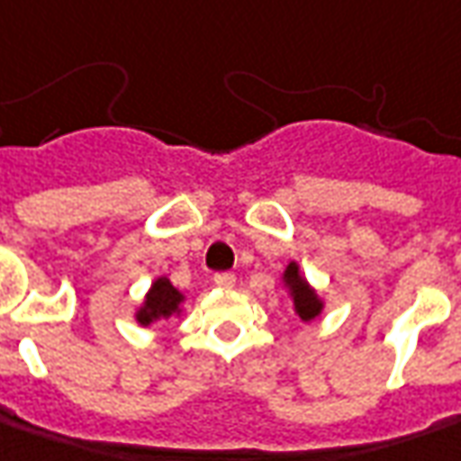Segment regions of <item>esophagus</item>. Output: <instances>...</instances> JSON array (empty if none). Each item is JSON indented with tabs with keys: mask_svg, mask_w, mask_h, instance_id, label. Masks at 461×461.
Returning <instances> with one entry per match:
<instances>
[{
	"mask_svg": "<svg viewBox=\"0 0 461 461\" xmlns=\"http://www.w3.org/2000/svg\"><path fill=\"white\" fill-rule=\"evenodd\" d=\"M214 283L219 288H231L234 285V276L231 273H216Z\"/></svg>",
	"mask_w": 461,
	"mask_h": 461,
	"instance_id": "34e87169",
	"label": "esophagus"
}]
</instances>
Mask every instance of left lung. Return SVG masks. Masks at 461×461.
Listing matches in <instances>:
<instances>
[{
    "instance_id": "1",
    "label": "left lung",
    "mask_w": 461,
    "mask_h": 461,
    "mask_svg": "<svg viewBox=\"0 0 461 461\" xmlns=\"http://www.w3.org/2000/svg\"><path fill=\"white\" fill-rule=\"evenodd\" d=\"M285 283L291 285L294 306H295V313H298V319H301V321H311L313 316H319V311H321V301H319L316 294L311 291L309 283L298 276L295 262H291V265H288V270H285Z\"/></svg>"
}]
</instances>
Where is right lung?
<instances>
[{"mask_svg":"<svg viewBox=\"0 0 461 461\" xmlns=\"http://www.w3.org/2000/svg\"><path fill=\"white\" fill-rule=\"evenodd\" d=\"M178 303H181V294H178L166 278L155 280L150 294L145 298V306L137 313V321L148 326L152 324L155 319H166V316L178 311Z\"/></svg>","mask_w":461,"mask_h":461,"instance_id":"add662e5","label":"right lung"}]
</instances>
